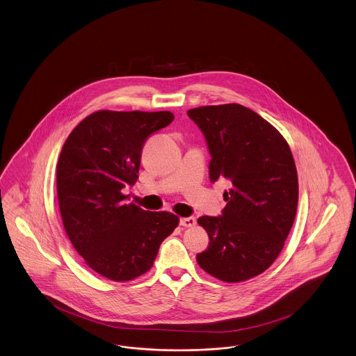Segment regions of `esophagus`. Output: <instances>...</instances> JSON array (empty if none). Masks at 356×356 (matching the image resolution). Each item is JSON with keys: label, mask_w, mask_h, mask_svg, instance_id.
I'll return each mask as SVG.
<instances>
[{"label": "esophagus", "mask_w": 356, "mask_h": 356, "mask_svg": "<svg viewBox=\"0 0 356 356\" xmlns=\"http://www.w3.org/2000/svg\"><path fill=\"white\" fill-rule=\"evenodd\" d=\"M196 224V218L195 217H183L180 218V225H183L185 228H191Z\"/></svg>", "instance_id": "esophagus-1"}]
</instances>
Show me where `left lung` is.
<instances>
[{"mask_svg":"<svg viewBox=\"0 0 356 356\" xmlns=\"http://www.w3.org/2000/svg\"><path fill=\"white\" fill-rule=\"evenodd\" d=\"M202 131L212 160L209 179H227L222 216H202L209 246L197 254L202 270L224 282L264 273L280 256L298 205V175L290 147L269 122L241 104L188 111Z\"/></svg>","mask_w":356,"mask_h":356,"instance_id":"8db88e82","label":"left lung"}]
</instances>
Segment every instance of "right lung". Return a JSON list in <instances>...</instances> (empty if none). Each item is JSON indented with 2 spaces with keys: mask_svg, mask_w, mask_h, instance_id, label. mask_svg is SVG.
<instances>
[{
  "mask_svg": "<svg viewBox=\"0 0 356 356\" xmlns=\"http://www.w3.org/2000/svg\"><path fill=\"white\" fill-rule=\"evenodd\" d=\"M170 111H108L88 115L62 147L58 202L72 246L104 278L127 282L149 270L160 243L179 225L171 212L126 204L122 189L138 180L143 145L167 127Z\"/></svg>",
  "mask_w": 356,
  "mask_h": 356,
  "instance_id": "obj_1",
  "label": "right lung"
}]
</instances>
